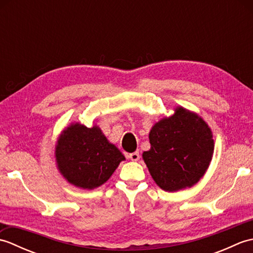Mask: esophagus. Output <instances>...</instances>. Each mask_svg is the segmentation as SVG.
I'll return each mask as SVG.
<instances>
[{
  "mask_svg": "<svg viewBox=\"0 0 253 253\" xmlns=\"http://www.w3.org/2000/svg\"><path fill=\"white\" fill-rule=\"evenodd\" d=\"M128 157H129V159L131 160V161H138L139 159H140V154H139V152H132V153H130L129 155H128Z\"/></svg>",
  "mask_w": 253,
  "mask_h": 253,
  "instance_id": "obj_1",
  "label": "esophagus"
}]
</instances>
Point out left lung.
I'll return each instance as SVG.
<instances>
[{
    "mask_svg": "<svg viewBox=\"0 0 253 253\" xmlns=\"http://www.w3.org/2000/svg\"><path fill=\"white\" fill-rule=\"evenodd\" d=\"M151 148L142 159L161 189L173 192L190 188L209 169L214 152L211 128L197 113L182 106L163 117L149 132Z\"/></svg>",
    "mask_w": 253,
    "mask_h": 253,
    "instance_id": "8db88e82",
    "label": "left lung"
}]
</instances>
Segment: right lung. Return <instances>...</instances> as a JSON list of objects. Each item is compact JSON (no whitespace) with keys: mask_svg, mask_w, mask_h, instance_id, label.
<instances>
[{"mask_svg":"<svg viewBox=\"0 0 253 253\" xmlns=\"http://www.w3.org/2000/svg\"><path fill=\"white\" fill-rule=\"evenodd\" d=\"M56 168L69 184L94 189L109 180L125 157L111 143L99 126L88 128L72 123L55 144Z\"/></svg>","mask_w":253,"mask_h":253,"instance_id":"right-lung-1","label":"right lung"}]
</instances>
